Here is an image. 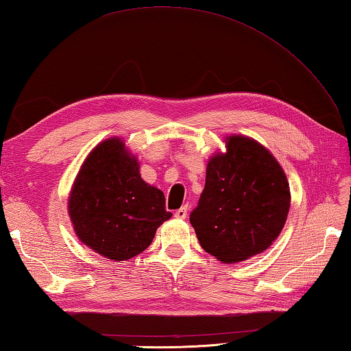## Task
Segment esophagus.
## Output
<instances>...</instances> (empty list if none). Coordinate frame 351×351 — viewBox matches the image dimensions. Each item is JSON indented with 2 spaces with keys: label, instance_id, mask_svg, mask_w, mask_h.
Listing matches in <instances>:
<instances>
[{
  "label": "esophagus",
  "instance_id": "1",
  "mask_svg": "<svg viewBox=\"0 0 351 351\" xmlns=\"http://www.w3.org/2000/svg\"><path fill=\"white\" fill-rule=\"evenodd\" d=\"M187 213H189V207H187V205H184V207H181L180 210L175 211V217L176 219H185V217H187Z\"/></svg>",
  "mask_w": 351,
  "mask_h": 351
}]
</instances>
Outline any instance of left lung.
<instances>
[{"instance_id":"8db88e82","label":"left lung","mask_w":351,"mask_h":351,"mask_svg":"<svg viewBox=\"0 0 351 351\" xmlns=\"http://www.w3.org/2000/svg\"><path fill=\"white\" fill-rule=\"evenodd\" d=\"M225 147V154L210 158L190 223L205 251L222 263H237L263 252L278 237L291 190L278 161L256 140L230 135Z\"/></svg>"}]
</instances>
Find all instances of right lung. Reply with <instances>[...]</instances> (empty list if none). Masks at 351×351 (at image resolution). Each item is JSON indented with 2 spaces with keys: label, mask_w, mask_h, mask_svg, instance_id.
<instances>
[{
  "label": "right lung",
  "mask_w": 351,
  "mask_h": 351,
  "mask_svg": "<svg viewBox=\"0 0 351 351\" xmlns=\"http://www.w3.org/2000/svg\"><path fill=\"white\" fill-rule=\"evenodd\" d=\"M68 213L80 242L115 262L138 256L171 217L162 191L141 180L138 160L115 136L82 164Z\"/></svg>",
  "instance_id": "obj_1"
}]
</instances>
